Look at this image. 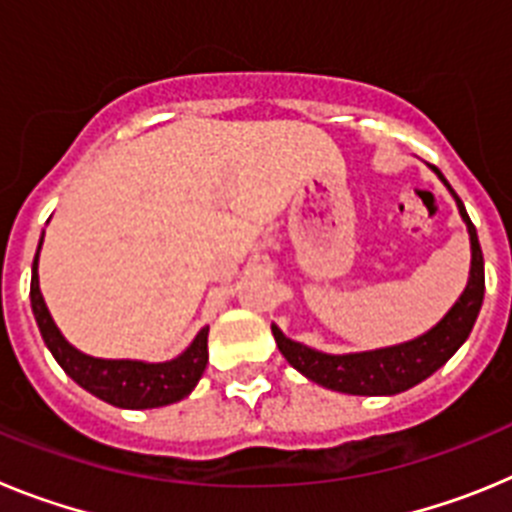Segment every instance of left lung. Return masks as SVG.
<instances>
[{
	"label": "left lung",
	"instance_id": "obj_1",
	"mask_svg": "<svg viewBox=\"0 0 512 512\" xmlns=\"http://www.w3.org/2000/svg\"><path fill=\"white\" fill-rule=\"evenodd\" d=\"M431 171L441 179L443 187L449 189L456 207H459L461 220L467 225L469 246H472L467 287L459 295V300L451 305V310L431 330H425L423 336L397 343V346L356 351V354H325L318 348L292 341V338L284 336L279 325L271 323V333H274V341H277L284 359L295 366L302 377L320 384L325 390L366 397L400 395V392L410 390V387L431 377L433 372H438L459 351L461 343L467 341L474 323H477L479 307L485 300V259H482V248H479L477 228L469 220L467 207L459 200V194L446 182V176L436 166H431Z\"/></svg>",
	"mask_w": 512,
	"mask_h": 512
}]
</instances>
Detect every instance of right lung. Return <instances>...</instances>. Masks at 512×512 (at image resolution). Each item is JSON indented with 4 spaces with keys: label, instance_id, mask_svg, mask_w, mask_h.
Returning <instances> with one entry per match:
<instances>
[{
    "label": "right lung",
    "instance_id": "add662e5",
    "mask_svg": "<svg viewBox=\"0 0 512 512\" xmlns=\"http://www.w3.org/2000/svg\"><path fill=\"white\" fill-rule=\"evenodd\" d=\"M40 248H43V235H40L38 251H35L33 279H30V305H33L35 323H38L40 336L53 359L79 387L92 392L99 400L125 410L164 408L171 402L184 400L197 387L207 366L210 328H202L182 354L169 361H156V364L140 359H99V356H89L71 346L58 330L56 320L43 300V292H40Z\"/></svg>",
    "mask_w": 512,
    "mask_h": 512
}]
</instances>
